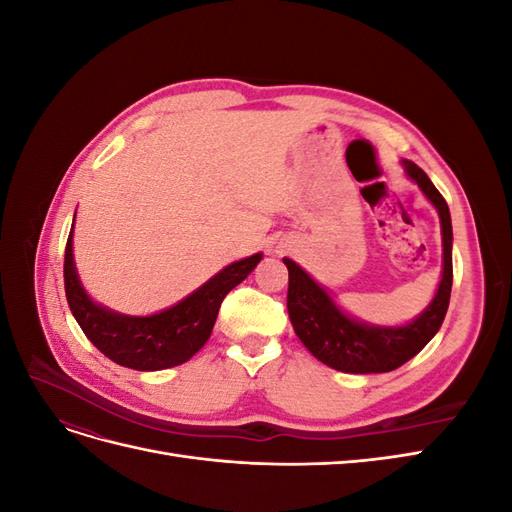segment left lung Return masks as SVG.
<instances>
[{
	"instance_id": "1",
	"label": "left lung",
	"mask_w": 512,
	"mask_h": 512,
	"mask_svg": "<svg viewBox=\"0 0 512 512\" xmlns=\"http://www.w3.org/2000/svg\"><path fill=\"white\" fill-rule=\"evenodd\" d=\"M406 175L438 209L442 226V277L436 297L404 327H376L350 318L337 307L331 294L297 262L288 267V316L294 333L318 361L346 374H384L408 363L442 327L453 288V226L451 211L436 185L414 162H401Z\"/></svg>"
}]
</instances>
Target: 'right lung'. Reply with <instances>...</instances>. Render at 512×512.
Instances as JSON below:
<instances>
[{
	"mask_svg": "<svg viewBox=\"0 0 512 512\" xmlns=\"http://www.w3.org/2000/svg\"><path fill=\"white\" fill-rule=\"evenodd\" d=\"M74 230V222H72ZM72 230L66 243L64 284L70 312L104 356L117 365L158 371L181 365L207 344L226 294L241 284L260 262L254 254L224 267L190 297L151 316H126L89 299L74 267Z\"/></svg>",
	"mask_w": 512,
	"mask_h": 512,
	"instance_id": "add662e5",
	"label": "right lung"
}]
</instances>
